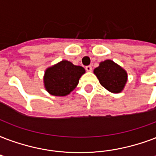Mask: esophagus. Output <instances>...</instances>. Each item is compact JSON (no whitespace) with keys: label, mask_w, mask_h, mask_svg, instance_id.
I'll list each match as a JSON object with an SVG mask.
<instances>
[{"label":"esophagus","mask_w":156,"mask_h":156,"mask_svg":"<svg viewBox=\"0 0 156 156\" xmlns=\"http://www.w3.org/2000/svg\"><path fill=\"white\" fill-rule=\"evenodd\" d=\"M86 70L87 72H91V70H92V67H91V65H88V66H87L86 67Z\"/></svg>","instance_id":"obj_1"}]
</instances>
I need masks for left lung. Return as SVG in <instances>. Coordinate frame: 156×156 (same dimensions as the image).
Returning <instances> with one entry per match:
<instances>
[{"mask_svg": "<svg viewBox=\"0 0 156 156\" xmlns=\"http://www.w3.org/2000/svg\"><path fill=\"white\" fill-rule=\"evenodd\" d=\"M93 72L101 85L112 93L123 91L128 81L127 71L111 59L100 63Z\"/></svg>", "mask_w": 156, "mask_h": 156, "instance_id": "left-lung-1", "label": "left lung"}]
</instances>
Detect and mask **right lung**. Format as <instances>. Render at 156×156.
I'll use <instances>...</instances> for the list:
<instances>
[{"mask_svg":"<svg viewBox=\"0 0 156 156\" xmlns=\"http://www.w3.org/2000/svg\"><path fill=\"white\" fill-rule=\"evenodd\" d=\"M86 73L84 68L74 65L68 60L48 67L43 77L46 91L52 96L65 97L78 86L79 79Z\"/></svg>","mask_w":156,"mask_h":156,"instance_id":"add662e5","label":"right lung"}]
</instances>
